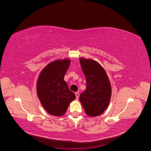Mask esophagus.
<instances>
[{
    "label": "esophagus",
    "mask_w": 151,
    "mask_h": 151,
    "mask_svg": "<svg viewBox=\"0 0 151 151\" xmlns=\"http://www.w3.org/2000/svg\"><path fill=\"white\" fill-rule=\"evenodd\" d=\"M75 94H76V99H79V93H78V92H76V93H75Z\"/></svg>",
    "instance_id": "1"
}]
</instances>
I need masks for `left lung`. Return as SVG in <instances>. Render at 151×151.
I'll return each mask as SVG.
<instances>
[{
  "label": "left lung",
  "instance_id": "8db88e82",
  "mask_svg": "<svg viewBox=\"0 0 151 151\" xmlns=\"http://www.w3.org/2000/svg\"><path fill=\"white\" fill-rule=\"evenodd\" d=\"M79 61L86 79V89L80 95L79 100L87 115L99 116L110 101V81L106 70L98 62L83 57Z\"/></svg>",
  "mask_w": 151,
  "mask_h": 151
}]
</instances>
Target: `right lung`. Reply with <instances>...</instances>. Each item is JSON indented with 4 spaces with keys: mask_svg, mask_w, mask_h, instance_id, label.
<instances>
[{
    "mask_svg": "<svg viewBox=\"0 0 151 151\" xmlns=\"http://www.w3.org/2000/svg\"><path fill=\"white\" fill-rule=\"evenodd\" d=\"M70 63L68 58L53 61L43 68L38 76L37 96L43 107L51 115H64L70 103L76 99L75 94L63 79Z\"/></svg>",
    "mask_w": 151,
    "mask_h": 151,
    "instance_id": "obj_1",
    "label": "right lung"
}]
</instances>
